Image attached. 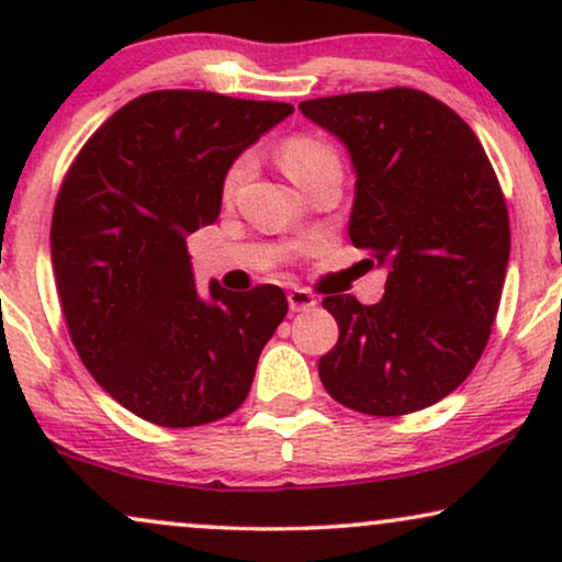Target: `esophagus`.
I'll return each instance as SVG.
<instances>
[{
	"label": "esophagus",
	"mask_w": 562,
	"mask_h": 562,
	"mask_svg": "<svg viewBox=\"0 0 562 562\" xmlns=\"http://www.w3.org/2000/svg\"><path fill=\"white\" fill-rule=\"evenodd\" d=\"M288 303L290 312H308V308L317 306V299H314V293H308L306 288H293L288 293Z\"/></svg>",
	"instance_id": "1"
}]
</instances>
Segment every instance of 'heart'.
Listing matches in <instances>:
<instances>
[{"label": "heart", "mask_w": 562, "mask_h": 562, "mask_svg": "<svg viewBox=\"0 0 562 562\" xmlns=\"http://www.w3.org/2000/svg\"><path fill=\"white\" fill-rule=\"evenodd\" d=\"M280 164L288 177L293 179L295 184H301L303 179L312 177L314 171L322 169V166L338 164V156H335V150L325 139L308 137V134H295V137L282 142ZM248 171H250V156L237 158L235 164H232L227 179H224V190L235 192L243 179L248 177Z\"/></svg>", "instance_id": "obj_1"}]
</instances>
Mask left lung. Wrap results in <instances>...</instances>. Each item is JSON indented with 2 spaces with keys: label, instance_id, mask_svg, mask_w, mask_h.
Returning <instances> with one entry per match:
<instances>
[{
  "label": "left lung",
  "instance_id": "8db88e82",
  "mask_svg": "<svg viewBox=\"0 0 562 562\" xmlns=\"http://www.w3.org/2000/svg\"><path fill=\"white\" fill-rule=\"evenodd\" d=\"M344 142L357 184L348 237L385 267L383 299L327 295L338 344L319 359L348 409L396 417L441 402L479 364L505 285L509 218L479 137L443 102L383 89L301 102Z\"/></svg>",
  "mask_w": 562,
  "mask_h": 562
}]
</instances>
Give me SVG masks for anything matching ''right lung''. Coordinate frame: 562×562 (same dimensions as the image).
Listing matches in <instances>:
<instances>
[{
  "instance_id": "obj_1",
  "label": "right lung",
  "mask_w": 562,
  "mask_h": 562,
  "mask_svg": "<svg viewBox=\"0 0 562 562\" xmlns=\"http://www.w3.org/2000/svg\"><path fill=\"white\" fill-rule=\"evenodd\" d=\"M288 102L195 89L142 94L81 147L53 214V269L83 367L124 409L164 428L232 415L285 319L277 285L200 290L187 237L214 224L240 153Z\"/></svg>"
}]
</instances>
